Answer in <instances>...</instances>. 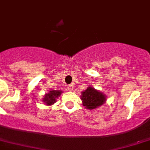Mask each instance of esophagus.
<instances>
[{
  "mask_svg": "<svg viewBox=\"0 0 150 150\" xmlns=\"http://www.w3.org/2000/svg\"><path fill=\"white\" fill-rule=\"evenodd\" d=\"M68 91H73L74 90V85H68Z\"/></svg>",
  "mask_w": 150,
  "mask_h": 150,
  "instance_id": "1",
  "label": "esophagus"
}]
</instances>
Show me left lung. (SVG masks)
Returning <instances> with one entry per match:
<instances>
[{
	"label": "left lung",
	"instance_id": "8db88e82",
	"mask_svg": "<svg viewBox=\"0 0 150 150\" xmlns=\"http://www.w3.org/2000/svg\"><path fill=\"white\" fill-rule=\"evenodd\" d=\"M82 105L87 109L93 110L99 108L106 102V96L103 93L96 90L93 87H89L82 91L81 95Z\"/></svg>",
	"mask_w": 150,
	"mask_h": 150
}]
</instances>
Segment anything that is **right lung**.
<instances>
[{"label": "right lung", "instance_id": "obj_1", "mask_svg": "<svg viewBox=\"0 0 150 150\" xmlns=\"http://www.w3.org/2000/svg\"><path fill=\"white\" fill-rule=\"evenodd\" d=\"M61 93H62V91H55V90L50 91L48 93H45V95L44 96L42 102L45 103L46 105H53L56 102L57 99H58Z\"/></svg>", "mask_w": 150, "mask_h": 150}]
</instances>
